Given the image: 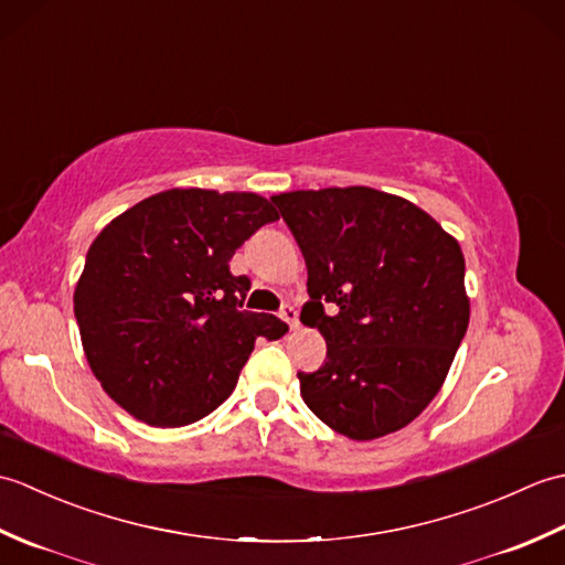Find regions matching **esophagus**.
Returning <instances> with one entry per match:
<instances>
[{
  "label": "esophagus",
  "instance_id": "34e87169",
  "mask_svg": "<svg viewBox=\"0 0 565 565\" xmlns=\"http://www.w3.org/2000/svg\"><path fill=\"white\" fill-rule=\"evenodd\" d=\"M281 320L289 322V328H291V330H296V328H298V310H296L294 306H284V310H281Z\"/></svg>",
  "mask_w": 565,
  "mask_h": 565
}]
</instances>
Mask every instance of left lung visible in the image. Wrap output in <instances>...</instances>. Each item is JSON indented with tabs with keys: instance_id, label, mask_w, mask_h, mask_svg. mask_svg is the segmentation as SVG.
Returning <instances> with one entry per match:
<instances>
[{
	"instance_id": "obj_1",
	"label": "left lung",
	"mask_w": 565,
	"mask_h": 565,
	"mask_svg": "<svg viewBox=\"0 0 565 565\" xmlns=\"http://www.w3.org/2000/svg\"><path fill=\"white\" fill-rule=\"evenodd\" d=\"M271 201L308 267L301 322L328 342L326 364L298 374L306 405L354 441L411 425L439 393L471 318L456 237L413 201L371 186Z\"/></svg>"
}]
</instances>
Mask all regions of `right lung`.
Here are the masks:
<instances>
[{"label":"right lung","mask_w":565,"mask_h":565,"mask_svg":"<svg viewBox=\"0 0 565 565\" xmlns=\"http://www.w3.org/2000/svg\"><path fill=\"white\" fill-rule=\"evenodd\" d=\"M279 221L252 191L167 189L94 239L75 286V318L92 374L114 403L152 427H184L235 391L257 338L289 330L243 308L235 249Z\"/></svg>","instance_id":"obj_1"}]
</instances>
